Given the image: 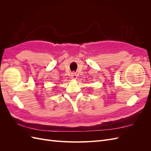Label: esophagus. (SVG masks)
<instances>
[{"label": "esophagus", "mask_w": 151, "mask_h": 151, "mask_svg": "<svg viewBox=\"0 0 151 151\" xmlns=\"http://www.w3.org/2000/svg\"><path fill=\"white\" fill-rule=\"evenodd\" d=\"M77 77V75L76 74V73H72L71 74V78L72 79H76Z\"/></svg>", "instance_id": "1"}]
</instances>
